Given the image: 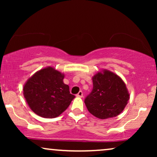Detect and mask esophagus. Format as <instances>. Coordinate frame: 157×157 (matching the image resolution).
<instances>
[{"instance_id":"esophagus-1","label":"esophagus","mask_w":157,"mask_h":157,"mask_svg":"<svg viewBox=\"0 0 157 157\" xmlns=\"http://www.w3.org/2000/svg\"><path fill=\"white\" fill-rule=\"evenodd\" d=\"M76 96H77V97H80V98L83 97V92L80 91L78 94H76Z\"/></svg>"}]
</instances>
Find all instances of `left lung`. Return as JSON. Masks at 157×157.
<instances>
[{
	"label": "left lung",
	"mask_w": 157,
	"mask_h": 157,
	"mask_svg": "<svg viewBox=\"0 0 157 157\" xmlns=\"http://www.w3.org/2000/svg\"><path fill=\"white\" fill-rule=\"evenodd\" d=\"M93 89L85 99L88 111L101 119L120 114L129 99V94L124 81L110 71L104 69L92 78Z\"/></svg>",
	"instance_id": "obj_1"
}]
</instances>
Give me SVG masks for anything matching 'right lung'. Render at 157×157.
<instances>
[{"mask_svg": "<svg viewBox=\"0 0 157 157\" xmlns=\"http://www.w3.org/2000/svg\"><path fill=\"white\" fill-rule=\"evenodd\" d=\"M63 78L64 74L48 66L28 79L23 88V96L34 113L52 119L66 111L75 96L70 94Z\"/></svg>", "mask_w": 157, "mask_h": 157, "instance_id": "right-lung-1", "label": "right lung"}]
</instances>
